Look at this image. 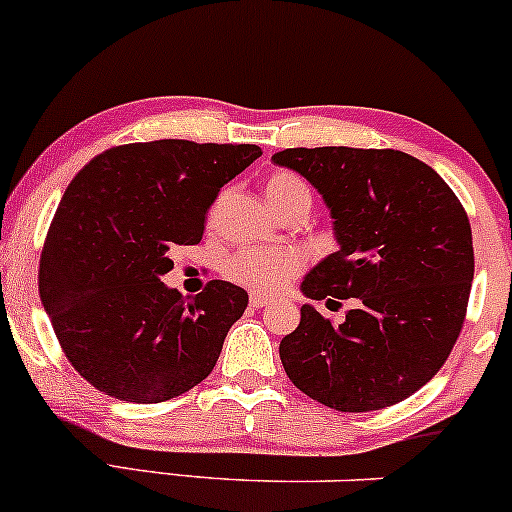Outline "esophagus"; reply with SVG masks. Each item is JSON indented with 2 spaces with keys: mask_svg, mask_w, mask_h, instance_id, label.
<instances>
[{
  "mask_svg": "<svg viewBox=\"0 0 512 512\" xmlns=\"http://www.w3.org/2000/svg\"><path fill=\"white\" fill-rule=\"evenodd\" d=\"M267 303H272V299H269V296H265V294H250V306L252 308H262V306H267Z\"/></svg>",
  "mask_w": 512,
  "mask_h": 512,
  "instance_id": "34e87169",
  "label": "esophagus"
}]
</instances>
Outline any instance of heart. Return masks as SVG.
Listing matches in <instances>:
<instances>
[{
	"instance_id": "obj_1",
	"label": "heart",
	"mask_w": 512,
	"mask_h": 512,
	"mask_svg": "<svg viewBox=\"0 0 512 512\" xmlns=\"http://www.w3.org/2000/svg\"><path fill=\"white\" fill-rule=\"evenodd\" d=\"M265 194L274 209L284 206L296 194H308L306 182L291 172H277L267 179ZM306 267V255L296 247H267L243 250L226 262V274L233 282L260 294H274L296 279Z\"/></svg>"
}]
</instances>
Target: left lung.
I'll list each match as a JSON object with an SVG mask.
<instances>
[{
	"instance_id": "8db88e82",
	"label": "left lung",
	"mask_w": 512,
	"mask_h": 512,
	"mask_svg": "<svg viewBox=\"0 0 512 512\" xmlns=\"http://www.w3.org/2000/svg\"><path fill=\"white\" fill-rule=\"evenodd\" d=\"M272 160L318 189L340 245L301 291L328 306L352 299L342 323L303 303L299 328L279 345L286 376L342 413L413 396L462 333L474 279L464 206L440 174L401 150L286 148Z\"/></svg>"
}]
</instances>
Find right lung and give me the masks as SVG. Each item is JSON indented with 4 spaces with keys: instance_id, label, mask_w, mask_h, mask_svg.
Here are the masks:
<instances>
[{
    "instance_id": "right-lung-1",
    "label": "right lung",
    "mask_w": 512,
    "mask_h": 512,
    "mask_svg": "<svg viewBox=\"0 0 512 512\" xmlns=\"http://www.w3.org/2000/svg\"><path fill=\"white\" fill-rule=\"evenodd\" d=\"M257 145L153 140L89 160L50 223L38 291L65 357L94 389L160 403L216 367L247 291L213 279L192 301L160 282L174 245H196L223 184Z\"/></svg>"
}]
</instances>
